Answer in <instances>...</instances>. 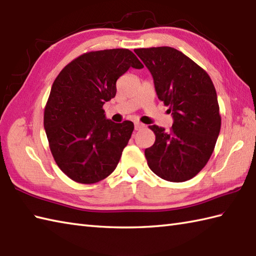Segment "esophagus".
<instances>
[{"mask_svg":"<svg viewBox=\"0 0 256 256\" xmlns=\"http://www.w3.org/2000/svg\"><path fill=\"white\" fill-rule=\"evenodd\" d=\"M146 126L144 124H141V122H134V129L136 130H140V129H142V128H144Z\"/></svg>","mask_w":256,"mask_h":256,"instance_id":"obj_1","label":"esophagus"}]
</instances>
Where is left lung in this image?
I'll use <instances>...</instances> for the list:
<instances>
[{
  "mask_svg": "<svg viewBox=\"0 0 256 256\" xmlns=\"http://www.w3.org/2000/svg\"><path fill=\"white\" fill-rule=\"evenodd\" d=\"M134 52L149 69L158 98L173 117L170 132L150 126L156 141L144 150L148 166L166 180H188L207 164L220 132L214 83L205 70L174 48H141Z\"/></svg>",
  "mask_w": 256,
  "mask_h": 256,
  "instance_id": "obj_1",
  "label": "left lung"
}]
</instances>
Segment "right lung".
Masks as SVG:
<instances>
[{
  "instance_id": "obj_1",
  "label": "right lung",
  "mask_w": 256,
  "mask_h": 256,
  "mask_svg": "<svg viewBox=\"0 0 256 256\" xmlns=\"http://www.w3.org/2000/svg\"><path fill=\"white\" fill-rule=\"evenodd\" d=\"M129 68L144 64L128 49L90 51L66 64L52 84L44 127L56 166L76 183L110 175L132 137V122H114L103 110Z\"/></svg>"
}]
</instances>
